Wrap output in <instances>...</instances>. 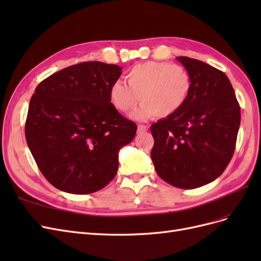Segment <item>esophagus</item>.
<instances>
[{
    "label": "esophagus",
    "mask_w": 261,
    "mask_h": 261,
    "mask_svg": "<svg viewBox=\"0 0 261 261\" xmlns=\"http://www.w3.org/2000/svg\"><path fill=\"white\" fill-rule=\"evenodd\" d=\"M147 129H148L147 126H146V125H143V124H139L138 127H137V132H138V133H145Z\"/></svg>",
    "instance_id": "esophagus-1"
}]
</instances>
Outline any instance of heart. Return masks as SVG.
Listing matches in <instances>:
<instances>
[{
    "label": "heart",
    "mask_w": 261,
    "mask_h": 261,
    "mask_svg": "<svg viewBox=\"0 0 261 261\" xmlns=\"http://www.w3.org/2000/svg\"><path fill=\"white\" fill-rule=\"evenodd\" d=\"M125 82L127 86L115 82L110 87V101L118 112L127 113L140 100L143 103L133 113L139 121L174 115L184 107L192 90L188 70L167 62L140 63L128 70Z\"/></svg>",
    "instance_id": "1"
}]
</instances>
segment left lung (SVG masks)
Returning a JSON list of instances; mask_svg holds the SVG:
<instances>
[{
	"mask_svg": "<svg viewBox=\"0 0 261 261\" xmlns=\"http://www.w3.org/2000/svg\"><path fill=\"white\" fill-rule=\"evenodd\" d=\"M191 74L192 90L174 115L152 124L151 159L167 183L193 189L222 174L235 150L241 109L226 75L207 63L176 58Z\"/></svg>",
	"mask_w": 261,
	"mask_h": 261,
	"instance_id": "left-lung-1",
	"label": "left lung"
}]
</instances>
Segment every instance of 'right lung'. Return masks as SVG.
Masks as SVG:
<instances>
[{
    "mask_svg": "<svg viewBox=\"0 0 261 261\" xmlns=\"http://www.w3.org/2000/svg\"><path fill=\"white\" fill-rule=\"evenodd\" d=\"M121 74L118 65L85 62L37 86L25 135L39 170L60 191L91 194L116 175L118 152L137 130L109 98Z\"/></svg>",
    "mask_w": 261,
    "mask_h": 261,
    "instance_id": "right-lung-1",
    "label": "right lung"
}]
</instances>
